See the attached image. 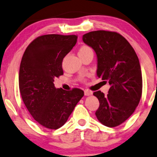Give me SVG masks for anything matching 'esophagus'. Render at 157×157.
I'll list each match as a JSON object with an SVG mask.
<instances>
[{
    "label": "esophagus",
    "mask_w": 157,
    "mask_h": 157,
    "mask_svg": "<svg viewBox=\"0 0 157 157\" xmlns=\"http://www.w3.org/2000/svg\"><path fill=\"white\" fill-rule=\"evenodd\" d=\"M92 94V92L90 90H88V89H86V90H84V94L86 96H89V95H91V94Z\"/></svg>",
    "instance_id": "obj_1"
}]
</instances>
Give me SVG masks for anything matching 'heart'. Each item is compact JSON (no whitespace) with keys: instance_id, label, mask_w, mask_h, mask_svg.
Instances as JSON below:
<instances>
[{"instance_id":"obj_1","label":"heart","mask_w":157,"mask_h":157,"mask_svg":"<svg viewBox=\"0 0 157 157\" xmlns=\"http://www.w3.org/2000/svg\"><path fill=\"white\" fill-rule=\"evenodd\" d=\"M89 50H92V49H91L90 47H89V46H83L80 48V49H79L78 53H80V52H84L89 51Z\"/></svg>"}]
</instances>
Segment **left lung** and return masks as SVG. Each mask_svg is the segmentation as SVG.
Segmentation results:
<instances>
[{"mask_svg":"<svg viewBox=\"0 0 157 157\" xmlns=\"http://www.w3.org/2000/svg\"><path fill=\"white\" fill-rule=\"evenodd\" d=\"M83 41L95 52L97 75L111 85L108 94L98 91L100 106L95 115L108 127L122 124L134 113L142 95V73L132 46L116 32L97 30L83 36Z\"/></svg>","mask_w":157,"mask_h":157,"instance_id":"left-lung-1","label":"left lung"}]
</instances>
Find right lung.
I'll return each mask as SVG.
<instances>
[{"label": "right lung", "instance_id": "obj_1", "mask_svg": "<svg viewBox=\"0 0 157 157\" xmlns=\"http://www.w3.org/2000/svg\"><path fill=\"white\" fill-rule=\"evenodd\" d=\"M77 36L49 34L29 44L21 60L19 86L25 106L33 119L46 128L65 124L84 96V91L56 89L54 79L63 75L62 63L77 41Z\"/></svg>", "mask_w": 157, "mask_h": 157}]
</instances>
